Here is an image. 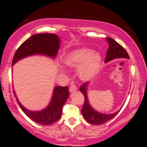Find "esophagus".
<instances>
[{"label":"esophagus","mask_w":147,"mask_h":147,"mask_svg":"<svg viewBox=\"0 0 147 147\" xmlns=\"http://www.w3.org/2000/svg\"><path fill=\"white\" fill-rule=\"evenodd\" d=\"M77 90V88L75 85H72L70 87V92H75L76 90Z\"/></svg>","instance_id":"obj_1"}]
</instances>
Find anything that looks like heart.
<instances>
[{
  "label": "heart",
  "mask_w": 147,
  "mask_h": 147,
  "mask_svg": "<svg viewBox=\"0 0 147 147\" xmlns=\"http://www.w3.org/2000/svg\"><path fill=\"white\" fill-rule=\"evenodd\" d=\"M63 61L69 68H77V75L82 81H88L97 75L102 65V57L89 48H82L67 53ZM61 72L65 70L60 68Z\"/></svg>",
  "instance_id": "1"
}]
</instances>
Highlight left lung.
Instances as JSON below:
<instances>
[{"label": "left lung", "mask_w": 147, "mask_h": 147, "mask_svg": "<svg viewBox=\"0 0 147 147\" xmlns=\"http://www.w3.org/2000/svg\"><path fill=\"white\" fill-rule=\"evenodd\" d=\"M106 41L108 42L109 46L107 50V53H106L105 63L116 59H129V55L126 52L125 49L123 48L122 45L117 43L114 39L110 37H107L106 38ZM88 86L89 82H86V83H84L79 88V90L83 94L84 99H85L84 106L82 109V113L84 119L91 124L99 125V124H102L108 122L114 117H115L116 115L119 112L120 109L113 113L106 114L98 112L90 106L88 97Z\"/></svg>", "instance_id": "obj_1"}]
</instances>
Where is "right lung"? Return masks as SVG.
Here are the masks:
<instances>
[{
    "label": "right lung",
    "mask_w": 147,
    "mask_h": 147,
    "mask_svg": "<svg viewBox=\"0 0 147 147\" xmlns=\"http://www.w3.org/2000/svg\"><path fill=\"white\" fill-rule=\"evenodd\" d=\"M61 39L55 34H36L26 40L18 48L12 60V65L18 61L33 55H43L55 59L60 46ZM14 93L22 111L32 120L41 125H50L60 119L62 109L70 93L68 86H55L51 100L45 109L41 111H30L19 102Z\"/></svg>",
    "instance_id": "obj_1"
}]
</instances>
